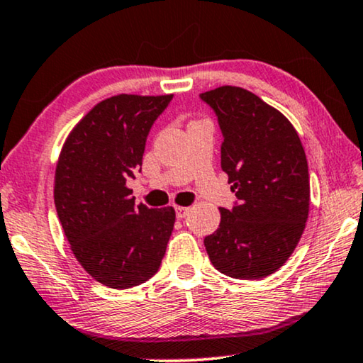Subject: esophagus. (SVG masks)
I'll return each mask as SVG.
<instances>
[{
  "label": "esophagus",
  "instance_id": "1",
  "mask_svg": "<svg viewBox=\"0 0 363 363\" xmlns=\"http://www.w3.org/2000/svg\"><path fill=\"white\" fill-rule=\"evenodd\" d=\"M175 211H177V218L178 220H183V218H185L186 215H188V208H185V206H175Z\"/></svg>",
  "mask_w": 363,
  "mask_h": 363
}]
</instances>
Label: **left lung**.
I'll use <instances>...</instances> for the list:
<instances>
[{
	"mask_svg": "<svg viewBox=\"0 0 363 363\" xmlns=\"http://www.w3.org/2000/svg\"><path fill=\"white\" fill-rule=\"evenodd\" d=\"M223 133L221 168L236 201L205 238L211 264L235 279H262L289 259L309 216V168L292 123L256 94L223 86L200 94Z\"/></svg>",
	"mask_w": 363,
	"mask_h": 363,
	"instance_id": "8db88e82",
	"label": "left lung"
}]
</instances>
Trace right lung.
Listing matches in <instances>:
<instances>
[{"label": "right lung", "instance_id": "1", "mask_svg": "<svg viewBox=\"0 0 363 363\" xmlns=\"http://www.w3.org/2000/svg\"><path fill=\"white\" fill-rule=\"evenodd\" d=\"M172 99L121 94L99 102L59 155L54 205L64 235L84 269L113 289L155 274L175 225L172 206H135L125 185L142 170L148 133Z\"/></svg>", "mask_w": 363, "mask_h": 363}]
</instances>
